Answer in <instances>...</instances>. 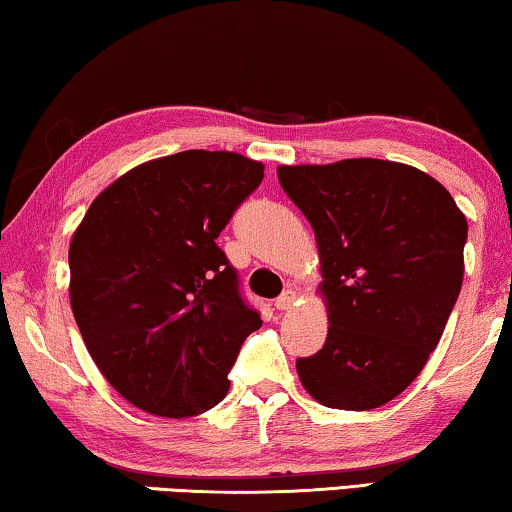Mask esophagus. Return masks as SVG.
Masks as SVG:
<instances>
[{"instance_id":"34e87169","label":"esophagus","mask_w":512,"mask_h":512,"mask_svg":"<svg viewBox=\"0 0 512 512\" xmlns=\"http://www.w3.org/2000/svg\"><path fill=\"white\" fill-rule=\"evenodd\" d=\"M294 301H297V292H294L290 287V290H285L283 294H280L273 306H276V311H287V308L294 306Z\"/></svg>"}]
</instances>
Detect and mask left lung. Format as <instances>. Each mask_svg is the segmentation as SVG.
Listing matches in <instances>:
<instances>
[{"instance_id": "8db88e82", "label": "left lung", "mask_w": 512, "mask_h": 512, "mask_svg": "<svg viewBox=\"0 0 512 512\" xmlns=\"http://www.w3.org/2000/svg\"><path fill=\"white\" fill-rule=\"evenodd\" d=\"M320 248L329 334L297 359L329 408L369 410L417 378L441 341L464 278V213L434 178L385 160L280 167Z\"/></svg>"}]
</instances>
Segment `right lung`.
Instances as JSON below:
<instances>
[{"label":"right lung","mask_w":512,"mask_h":512,"mask_svg":"<svg viewBox=\"0 0 512 512\" xmlns=\"http://www.w3.org/2000/svg\"><path fill=\"white\" fill-rule=\"evenodd\" d=\"M262 178V164L243 155L183 150L118 178L76 229V325L136 408L187 417L225 399L227 373L262 318L215 239Z\"/></svg>","instance_id":"obj_1"}]
</instances>
